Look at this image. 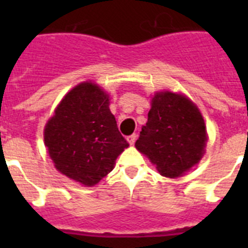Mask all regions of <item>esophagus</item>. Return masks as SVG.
Segmentation results:
<instances>
[{
  "mask_svg": "<svg viewBox=\"0 0 248 248\" xmlns=\"http://www.w3.org/2000/svg\"><path fill=\"white\" fill-rule=\"evenodd\" d=\"M135 140H137V134H131L128 137V141L130 145H133L135 143Z\"/></svg>",
  "mask_w": 248,
  "mask_h": 248,
  "instance_id": "1",
  "label": "esophagus"
}]
</instances>
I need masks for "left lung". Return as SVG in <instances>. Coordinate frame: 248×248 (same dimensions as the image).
<instances>
[{"mask_svg":"<svg viewBox=\"0 0 248 248\" xmlns=\"http://www.w3.org/2000/svg\"><path fill=\"white\" fill-rule=\"evenodd\" d=\"M206 140L205 122L196 105L180 94L159 92L135 146L163 176L179 177L200 161Z\"/></svg>","mask_w":248,"mask_h":248,"instance_id":"1","label":"left lung"}]
</instances>
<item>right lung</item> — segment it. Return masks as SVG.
Returning <instances> with one entry per match:
<instances>
[{"label": "right lung", "mask_w": 248, "mask_h": 248, "mask_svg": "<svg viewBox=\"0 0 248 248\" xmlns=\"http://www.w3.org/2000/svg\"><path fill=\"white\" fill-rule=\"evenodd\" d=\"M45 144L57 170L85 186L99 183L129 146L110 113L108 94L88 82L59 103L46 125Z\"/></svg>", "instance_id": "right-lung-1"}]
</instances>
